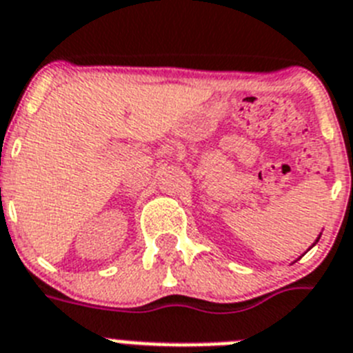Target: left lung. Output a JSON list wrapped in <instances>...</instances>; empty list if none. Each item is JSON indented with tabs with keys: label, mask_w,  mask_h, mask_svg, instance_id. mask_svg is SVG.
Segmentation results:
<instances>
[{
	"label": "left lung",
	"mask_w": 353,
	"mask_h": 353,
	"mask_svg": "<svg viewBox=\"0 0 353 353\" xmlns=\"http://www.w3.org/2000/svg\"><path fill=\"white\" fill-rule=\"evenodd\" d=\"M319 236H321V235H319ZM319 236H318V239H316V242L319 241ZM316 242H314V244H316ZM314 244H312V245H314ZM312 245H310V248H312ZM310 248H309V250H310Z\"/></svg>",
	"instance_id": "obj_1"
}]
</instances>
